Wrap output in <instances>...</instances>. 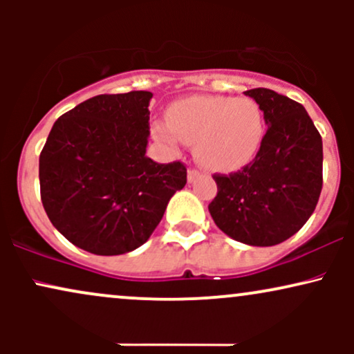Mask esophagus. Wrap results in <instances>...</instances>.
<instances>
[{"label": "esophagus", "mask_w": 354, "mask_h": 354, "mask_svg": "<svg viewBox=\"0 0 354 354\" xmlns=\"http://www.w3.org/2000/svg\"><path fill=\"white\" fill-rule=\"evenodd\" d=\"M198 176H200V171H198V169H194V168H189L188 169V181L189 183L196 181Z\"/></svg>", "instance_id": "obj_1"}]
</instances>
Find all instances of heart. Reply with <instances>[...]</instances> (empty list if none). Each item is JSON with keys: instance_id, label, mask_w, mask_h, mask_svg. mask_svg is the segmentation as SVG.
<instances>
[{"instance_id": "heart-1", "label": "heart", "mask_w": 354, "mask_h": 354, "mask_svg": "<svg viewBox=\"0 0 354 354\" xmlns=\"http://www.w3.org/2000/svg\"><path fill=\"white\" fill-rule=\"evenodd\" d=\"M265 113L253 98L193 96L168 109V124L154 123L165 143L194 145V154L213 171H233L253 160L265 138Z\"/></svg>"}]
</instances>
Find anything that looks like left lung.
<instances>
[{"mask_svg":"<svg viewBox=\"0 0 354 354\" xmlns=\"http://www.w3.org/2000/svg\"><path fill=\"white\" fill-rule=\"evenodd\" d=\"M251 96L268 126L254 160L230 174L214 173L211 218L223 233L251 246H274L303 228L323 188V141L303 104L273 89Z\"/></svg>","mask_w":354,"mask_h":354,"instance_id":"8db88e82","label":"left lung"}]
</instances>
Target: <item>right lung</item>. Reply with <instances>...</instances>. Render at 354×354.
Instances as JSON below:
<instances>
[{"label":"right lung","mask_w":354,"mask_h":354,"mask_svg":"<svg viewBox=\"0 0 354 354\" xmlns=\"http://www.w3.org/2000/svg\"><path fill=\"white\" fill-rule=\"evenodd\" d=\"M153 93L93 96L56 120L39 154L48 218L68 241L93 254L136 250L186 185L181 161L146 156Z\"/></svg>","instance_id":"right-lung-1"}]
</instances>
